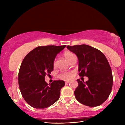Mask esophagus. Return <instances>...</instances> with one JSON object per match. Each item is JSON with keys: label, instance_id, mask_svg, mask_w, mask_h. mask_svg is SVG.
Returning a JSON list of instances; mask_svg holds the SVG:
<instances>
[{"label": "esophagus", "instance_id": "esophagus-1", "mask_svg": "<svg viewBox=\"0 0 125 125\" xmlns=\"http://www.w3.org/2000/svg\"><path fill=\"white\" fill-rule=\"evenodd\" d=\"M69 83H70V81H65V84H68Z\"/></svg>", "mask_w": 125, "mask_h": 125}]
</instances>
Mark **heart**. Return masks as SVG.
Returning <instances> with one entry per match:
<instances>
[{
  "label": "heart",
  "instance_id": "1",
  "mask_svg": "<svg viewBox=\"0 0 125 125\" xmlns=\"http://www.w3.org/2000/svg\"><path fill=\"white\" fill-rule=\"evenodd\" d=\"M63 56H64V58L69 63L71 62V61L72 60L74 57H75L74 54H73L72 53L69 52H64V54H63ZM55 64H56V63H55V62H54V63H53L54 66L55 65ZM72 75H73L72 73L71 72H65V73H62L60 74L59 75L58 77L61 79L68 80L69 79H71V78L72 77Z\"/></svg>",
  "mask_w": 125,
  "mask_h": 125
}]
</instances>
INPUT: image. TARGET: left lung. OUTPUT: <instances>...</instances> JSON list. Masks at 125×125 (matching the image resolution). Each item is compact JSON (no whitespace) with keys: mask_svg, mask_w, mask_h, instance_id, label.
<instances>
[{"mask_svg":"<svg viewBox=\"0 0 125 125\" xmlns=\"http://www.w3.org/2000/svg\"><path fill=\"white\" fill-rule=\"evenodd\" d=\"M67 48L77 55L79 75L89 78L86 82L77 79L78 86L74 93L76 99L88 106L102 104L110 94L113 83L111 67L105 55L86 45L67 46Z\"/></svg>","mask_w":125,"mask_h":125,"instance_id":"obj_1","label":"left lung"}]
</instances>
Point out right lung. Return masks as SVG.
<instances>
[{"label": "right lung", "instance_id": "add662e5", "mask_svg": "<svg viewBox=\"0 0 125 125\" xmlns=\"http://www.w3.org/2000/svg\"><path fill=\"white\" fill-rule=\"evenodd\" d=\"M65 46H39L30 52L23 60L19 72V85L22 97L31 106L45 109L60 98L64 82L54 80L48 85L45 77L53 70L54 59Z\"/></svg>", "mask_w": 125, "mask_h": 125}]
</instances>
